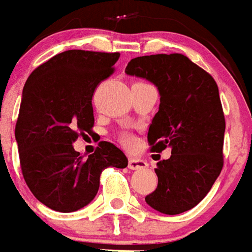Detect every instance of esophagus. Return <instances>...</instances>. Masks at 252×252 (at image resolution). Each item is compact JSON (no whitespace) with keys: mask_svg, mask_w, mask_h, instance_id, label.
<instances>
[{"mask_svg":"<svg viewBox=\"0 0 252 252\" xmlns=\"http://www.w3.org/2000/svg\"><path fill=\"white\" fill-rule=\"evenodd\" d=\"M148 164L144 160L137 158H129V168L134 169V171H140V169H145Z\"/></svg>","mask_w":252,"mask_h":252,"instance_id":"obj_1","label":"esophagus"}]
</instances>
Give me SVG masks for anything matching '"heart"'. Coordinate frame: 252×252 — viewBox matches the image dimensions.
<instances>
[{"label":"heart","instance_id":"heart-1","mask_svg":"<svg viewBox=\"0 0 252 252\" xmlns=\"http://www.w3.org/2000/svg\"><path fill=\"white\" fill-rule=\"evenodd\" d=\"M121 140H122V142L126 146H133V145H134V137H133V135L123 134Z\"/></svg>","mask_w":252,"mask_h":252}]
</instances>
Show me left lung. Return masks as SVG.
I'll return each instance as SVG.
<instances>
[{"instance_id": "8db88e82", "label": "left lung", "mask_w": 252, "mask_h": 252, "mask_svg": "<svg viewBox=\"0 0 252 252\" xmlns=\"http://www.w3.org/2000/svg\"><path fill=\"white\" fill-rule=\"evenodd\" d=\"M126 74L145 78L158 91L160 106L148 130L152 152L171 148L158 163V189L146 203L164 215L192 209L222 169L225 119L213 77L182 54L137 57Z\"/></svg>"}]
</instances>
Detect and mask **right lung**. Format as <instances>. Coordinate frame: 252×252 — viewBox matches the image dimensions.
<instances>
[{"instance_id": "1", "label": "right lung", "mask_w": 252, "mask_h": 252, "mask_svg": "<svg viewBox=\"0 0 252 252\" xmlns=\"http://www.w3.org/2000/svg\"><path fill=\"white\" fill-rule=\"evenodd\" d=\"M119 53L67 50L30 74L23 89L16 141L23 176L37 201L70 213L97 194L101 171L126 168L119 148L101 141L88 158L74 151L78 135L94 126L92 96L114 72Z\"/></svg>"}]
</instances>
